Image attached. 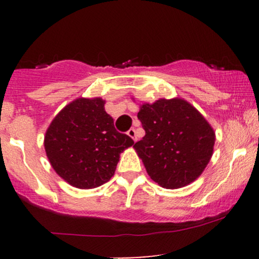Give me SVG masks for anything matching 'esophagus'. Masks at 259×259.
<instances>
[{
    "mask_svg": "<svg viewBox=\"0 0 259 259\" xmlns=\"http://www.w3.org/2000/svg\"><path fill=\"white\" fill-rule=\"evenodd\" d=\"M127 135H129L130 138L134 140V141H136V140H138V138H136V132H135V129H134V127L129 129V132H127Z\"/></svg>",
    "mask_w": 259,
    "mask_h": 259,
    "instance_id": "esophagus-1",
    "label": "esophagus"
}]
</instances>
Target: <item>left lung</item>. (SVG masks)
Returning a JSON list of instances; mask_svg holds the SVG:
<instances>
[{
    "label": "left lung",
    "instance_id": "1",
    "mask_svg": "<svg viewBox=\"0 0 259 259\" xmlns=\"http://www.w3.org/2000/svg\"><path fill=\"white\" fill-rule=\"evenodd\" d=\"M138 118L145 136L134 145L151 179L179 189L197 179L213 154L215 135L195 107L181 99L145 103Z\"/></svg>",
    "mask_w": 259,
    "mask_h": 259
}]
</instances>
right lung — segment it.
Wrapping results in <instances>:
<instances>
[{"instance_id": "1", "label": "right lung", "mask_w": 259, "mask_h": 259, "mask_svg": "<svg viewBox=\"0 0 259 259\" xmlns=\"http://www.w3.org/2000/svg\"><path fill=\"white\" fill-rule=\"evenodd\" d=\"M134 141L117 132L102 99H78L56 115L45 150L59 177L78 189L101 186L114 175L119 154Z\"/></svg>"}]
</instances>
